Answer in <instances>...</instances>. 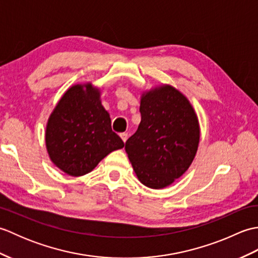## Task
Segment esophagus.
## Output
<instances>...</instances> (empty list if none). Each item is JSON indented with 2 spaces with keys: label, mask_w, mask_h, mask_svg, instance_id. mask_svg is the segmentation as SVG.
<instances>
[{
  "label": "esophagus",
  "mask_w": 258,
  "mask_h": 258,
  "mask_svg": "<svg viewBox=\"0 0 258 258\" xmlns=\"http://www.w3.org/2000/svg\"><path fill=\"white\" fill-rule=\"evenodd\" d=\"M119 136H120V139H122V141L124 142V143H125L126 141H127V138H128L127 133H120V134H119Z\"/></svg>",
  "instance_id": "1"
}]
</instances>
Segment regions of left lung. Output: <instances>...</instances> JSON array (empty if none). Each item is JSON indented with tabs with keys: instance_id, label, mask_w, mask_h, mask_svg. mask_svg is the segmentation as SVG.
<instances>
[{
	"instance_id": "obj_1",
	"label": "left lung",
	"mask_w": 258,
	"mask_h": 258,
	"mask_svg": "<svg viewBox=\"0 0 258 258\" xmlns=\"http://www.w3.org/2000/svg\"><path fill=\"white\" fill-rule=\"evenodd\" d=\"M141 123L125 151L140 182L160 189L187 171L200 144V123L183 93L163 84L141 96Z\"/></svg>"
}]
</instances>
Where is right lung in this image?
<instances>
[{
  "label": "right lung",
  "mask_w": 258,
  "mask_h": 258,
  "mask_svg": "<svg viewBox=\"0 0 258 258\" xmlns=\"http://www.w3.org/2000/svg\"><path fill=\"white\" fill-rule=\"evenodd\" d=\"M46 150L54 165L78 177L90 173L109 153L123 149L111 117L92 83L75 84L64 93L48 117Z\"/></svg>",
  "instance_id": "obj_1"
}]
</instances>
